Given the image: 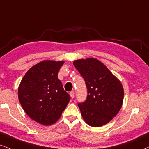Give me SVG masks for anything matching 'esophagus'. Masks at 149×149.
<instances>
[{"mask_svg":"<svg viewBox=\"0 0 149 149\" xmlns=\"http://www.w3.org/2000/svg\"><path fill=\"white\" fill-rule=\"evenodd\" d=\"M70 97L72 99H73L74 97V91H71L70 93Z\"/></svg>","mask_w":149,"mask_h":149,"instance_id":"34e87169","label":"esophagus"}]
</instances>
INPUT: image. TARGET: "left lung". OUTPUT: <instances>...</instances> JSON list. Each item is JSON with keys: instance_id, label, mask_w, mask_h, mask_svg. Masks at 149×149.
Masks as SVG:
<instances>
[{"instance_id": "obj_1", "label": "left lung", "mask_w": 149, "mask_h": 149, "mask_svg": "<svg viewBox=\"0 0 149 149\" xmlns=\"http://www.w3.org/2000/svg\"><path fill=\"white\" fill-rule=\"evenodd\" d=\"M85 81L86 100L79 103L81 113L89 126L100 127L112 120L122 108L124 88L104 63L94 58L73 62Z\"/></svg>"}]
</instances>
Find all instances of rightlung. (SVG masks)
<instances>
[{
  "label": "right lung",
  "mask_w": 149,
  "mask_h": 149,
  "mask_svg": "<svg viewBox=\"0 0 149 149\" xmlns=\"http://www.w3.org/2000/svg\"><path fill=\"white\" fill-rule=\"evenodd\" d=\"M63 61L45 60L32 66L18 86L22 107L31 119L49 126L57 122L70 100L58 73Z\"/></svg>",
  "instance_id": "obj_1"
}]
</instances>
